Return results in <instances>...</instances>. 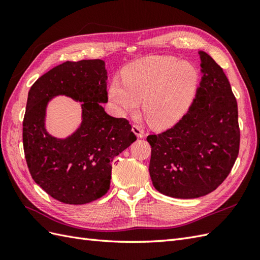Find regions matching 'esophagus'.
Listing matches in <instances>:
<instances>
[{
    "mask_svg": "<svg viewBox=\"0 0 260 260\" xmlns=\"http://www.w3.org/2000/svg\"><path fill=\"white\" fill-rule=\"evenodd\" d=\"M132 131H133V133L139 137V139H143L144 137V131H143L142 127L140 125H133V127H132Z\"/></svg>",
    "mask_w": 260,
    "mask_h": 260,
    "instance_id": "1",
    "label": "esophagus"
}]
</instances>
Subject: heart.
Instances as JSON below:
<instances>
[{
	"label": "heart",
	"mask_w": 260,
	"mask_h": 260,
	"mask_svg": "<svg viewBox=\"0 0 260 260\" xmlns=\"http://www.w3.org/2000/svg\"><path fill=\"white\" fill-rule=\"evenodd\" d=\"M198 82V70L191 63L174 57H152L132 64L124 81L115 79L108 93L119 114L135 113L143 101L148 123L165 127L185 113Z\"/></svg>",
	"instance_id": "heart-1"
}]
</instances>
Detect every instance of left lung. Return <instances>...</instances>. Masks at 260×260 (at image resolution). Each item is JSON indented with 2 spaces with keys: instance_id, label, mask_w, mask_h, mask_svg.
<instances>
[{
  "instance_id": "left-lung-1",
  "label": "left lung",
  "mask_w": 260,
  "mask_h": 260,
  "mask_svg": "<svg viewBox=\"0 0 260 260\" xmlns=\"http://www.w3.org/2000/svg\"><path fill=\"white\" fill-rule=\"evenodd\" d=\"M202 79L196 98L173 127L147 136L150 175L162 194L194 199L214 191L238 156V106L222 68L200 51Z\"/></svg>"
}]
</instances>
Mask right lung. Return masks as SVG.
<instances>
[{
	"instance_id": "1",
	"label": "right lung",
	"mask_w": 260,
	"mask_h": 260,
	"mask_svg": "<svg viewBox=\"0 0 260 260\" xmlns=\"http://www.w3.org/2000/svg\"><path fill=\"white\" fill-rule=\"evenodd\" d=\"M81 101L83 121L67 139L44 128L45 108L54 95ZM107 71L101 59L66 61L41 76L29 90L23 119V148L32 179L49 196L85 204L107 193L115 156L136 141L129 121L109 116Z\"/></svg>"
}]
</instances>
